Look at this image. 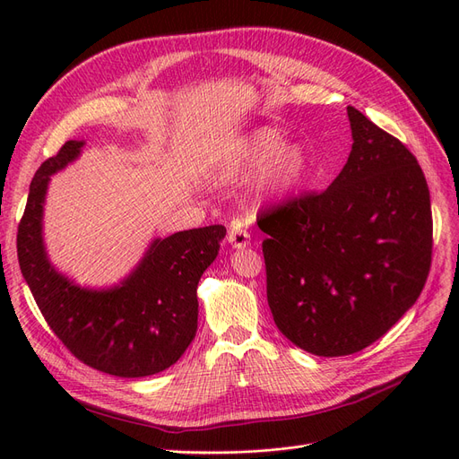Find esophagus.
I'll return each mask as SVG.
<instances>
[{
	"label": "esophagus",
	"mask_w": 459,
	"mask_h": 459,
	"mask_svg": "<svg viewBox=\"0 0 459 459\" xmlns=\"http://www.w3.org/2000/svg\"><path fill=\"white\" fill-rule=\"evenodd\" d=\"M228 241L235 248H245V247H248V243H251V233L243 228H233L228 233Z\"/></svg>",
	"instance_id": "esophagus-1"
}]
</instances>
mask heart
Returning <instances> with one entry per match:
<instances>
[{"mask_svg": "<svg viewBox=\"0 0 459 459\" xmlns=\"http://www.w3.org/2000/svg\"><path fill=\"white\" fill-rule=\"evenodd\" d=\"M260 169L258 193L262 197L280 201L297 191L308 172V155L299 143H283V135L275 128H260L248 134L235 149L230 160L221 166V176L238 179Z\"/></svg>", "mask_w": 459, "mask_h": 459, "instance_id": "heart-1", "label": "heart"}]
</instances>
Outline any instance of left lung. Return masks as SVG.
Listing matches in <instances>:
<instances>
[{
  "label": "left lung",
  "instance_id": "1",
  "mask_svg": "<svg viewBox=\"0 0 459 459\" xmlns=\"http://www.w3.org/2000/svg\"><path fill=\"white\" fill-rule=\"evenodd\" d=\"M352 151L319 193L258 212L273 322L299 349L346 356L413 307L433 256L429 186L410 149L349 107Z\"/></svg>",
  "mask_w": 459,
  "mask_h": 459
}]
</instances>
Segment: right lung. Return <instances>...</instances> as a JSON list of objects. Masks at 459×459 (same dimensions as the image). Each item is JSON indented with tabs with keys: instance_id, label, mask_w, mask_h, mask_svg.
<instances>
[{
	"instance_id": "1",
	"label": "right lung",
	"mask_w": 459,
	"mask_h": 459,
	"mask_svg": "<svg viewBox=\"0 0 459 459\" xmlns=\"http://www.w3.org/2000/svg\"><path fill=\"white\" fill-rule=\"evenodd\" d=\"M82 145L66 142L36 170L17 233L19 266L41 316L80 362L117 377H147L176 364L195 337L197 285L226 228L206 226L152 241L118 287L74 285L48 260L41 212L49 176L73 162Z\"/></svg>"
}]
</instances>
